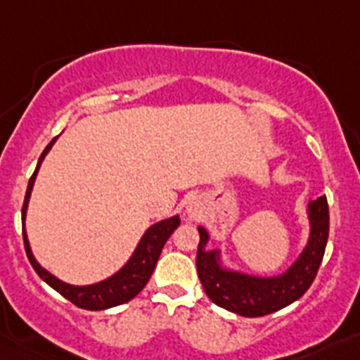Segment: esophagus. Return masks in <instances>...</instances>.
Wrapping results in <instances>:
<instances>
[{
  "instance_id": "obj_1",
  "label": "esophagus",
  "mask_w": 360,
  "mask_h": 360,
  "mask_svg": "<svg viewBox=\"0 0 360 360\" xmlns=\"http://www.w3.org/2000/svg\"><path fill=\"white\" fill-rule=\"evenodd\" d=\"M203 209H205V205H203V200L200 198V196H193V198L187 200L186 212H187V216H189L191 219H200V218H202Z\"/></svg>"
}]
</instances>
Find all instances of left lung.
<instances>
[{"mask_svg":"<svg viewBox=\"0 0 360 360\" xmlns=\"http://www.w3.org/2000/svg\"><path fill=\"white\" fill-rule=\"evenodd\" d=\"M308 240L288 269L274 276L249 274L232 269L221 249H209L211 234L200 225L196 269L205 294L212 303L238 316L259 317L278 311L297 301L310 288L323 262L330 231L326 196L310 200L307 205Z\"/></svg>","mask_w":360,"mask_h":360,"instance_id":"1","label":"left lung"}]
</instances>
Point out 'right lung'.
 I'll list each match as a JSON object with an SVG mask.
<instances>
[{
	"label": "right lung",
	"mask_w": 360,
	"mask_h": 360,
	"mask_svg": "<svg viewBox=\"0 0 360 360\" xmlns=\"http://www.w3.org/2000/svg\"><path fill=\"white\" fill-rule=\"evenodd\" d=\"M57 136L52 139L44 151L41 153L39 160H37V167L32 174V178L28 180L27 187V196H25L23 203V240H25V250H27V256L30 259L32 266L37 272L41 279L44 283H49L50 287L56 292L66 297L68 301H72L73 304H77L79 308H84V310H106V308L117 307V304L128 303L135 297L142 288L148 285L149 278H151L153 270L157 266L158 257H160L162 249H164L165 241L169 240V236L176 231V227L180 225V216L174 214L169 218L160 219L157 224H153L151 227L146 229V232L142 234L141 241L136 243L135 250L129 256V259L117 270L115 274H111L110 278L103 279L98 283H91V285H70V283L63 281V279L56 278L52 272L44 269L39 262L36 259L34 252H32L30 241H28L27 229H25V219H27V209L28 202H30L32 189H34V184H36V176L39 173V167L43 164L44 157L49 155V151L52 149V146L56 144Z\"/></svg>",
	"instance_id": "obj_1"
}]
</instances>
